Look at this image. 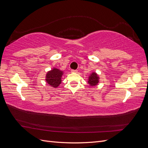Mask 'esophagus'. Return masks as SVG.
<instances>
[{
    "label": "esophagus",
    "instance_id": "obj_1",
    "mask_svg": "<svg viewBox=\"0 0 148 148\" xmlns=\"http://www.w3.org/2000/svg\"><path fill=\"white\" fill-rule=\"evenodd\" d=\"M71 73H77L78 72V71L77 70H71Z\"/></svg>",
    "mask_w": 148,
    "mask_h": 148
}]
</instances>
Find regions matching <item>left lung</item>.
Instances as JSON below:
<instances>
[{
  "label": "left lung",
  "instance_id": "obj_1",
  "mask_svg": "<svg viewBox=\"0 0 148 148\" xmlns=\"http://www.w3.org/2000/svg\"><path fill=\"white\" fill-rule=\"evenodd\" d=\"M99 77L96 73L93 72L89 75L88 78V84L91 86H95L99 83Z\"/></svg>",
  "mask_w": 148,
  "mask_h": 148
}]
</instances>
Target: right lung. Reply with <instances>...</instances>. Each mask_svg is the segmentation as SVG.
I'll list each match as a JSON object with an SVG mask.
<instances>
[{
    "instance_id": "add662e5",
    "label": "right lung",
    "mask_w": 148,
    "mask_h": 148,
    "mask_svg": "<svg viewBox=\"0 0 148 148\" xmlns=\"http://www.w3.org/2000/svg\"><path fill=\"white\" fill-rule=\"evenodd\" d=\"M63 74L62 71L54 68L47 73L46 81L53 88H57L62 82L61 78Z\"/></svg>"
}]
</instances>
